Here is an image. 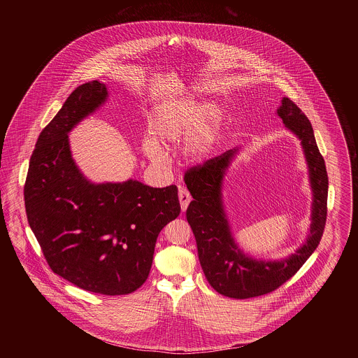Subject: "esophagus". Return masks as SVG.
<instances>
[{
	"mask_svg": "<svg viewBox=\"0 0 358 358\" xmlns=\"http://www.w3.org/2000/svg\"><path fill=\"white\" fill-rule=\"evenodd\" d=\"M178 199H180V205H181V210L185 211L187 206H189V203H190V201H192V195L190 193L184 189V187H180V190H178Z\"/></svg>",
	"mask_w": 358,
	"mask_h": 358,
	"instance_id": "1",
	"label": "esophagus"
}]
</instances>
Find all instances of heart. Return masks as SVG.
<instances>
[{
	"instance_id": "obj_1",
	"label": "heart",
	"mask_w": 358,
	"mask_h": 358,
	"mask_svg": "<svg viewBox=\"0 0 358 358\" xmlns=\"http://www.w3.org/2000/svg\"><path fill=\"white\" fill-rule=\"evenodd\" d=\"M220 108L195 98L166 101L155 108L150 120L151 138L143 143L144 155L155 163L166 160L162 144L185 141V156L201 162L213 151L222 123Z\"/></svg>"
}]
</instances>
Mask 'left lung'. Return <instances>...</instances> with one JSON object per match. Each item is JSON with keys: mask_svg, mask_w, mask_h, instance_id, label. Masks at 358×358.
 <instances>
[{"mask_svg": "<svg viewBox=\"0 0 358 358\" xmlns=\"http://www.w3.org/2000/svg\"><path fill=\"white\" fill-rule=\"evenodd\" d=\"M277 114L285 127L301 141L313 190L310 232L303 244L289 257L256 260L240 250L232 236L222 187L238 150L224 152L185 173V184L193 196L186 210V219L194 234L201 266L213 289L228 298L247 299L274 292L301 269L323 236L328 176L324 159L316 145L313 126L302 110L287 97L282 98Z\"/></svg>", "mask_w": 358, "mask_h": 358, "instance_id": "1", "label": "left lung"}]
</instances>
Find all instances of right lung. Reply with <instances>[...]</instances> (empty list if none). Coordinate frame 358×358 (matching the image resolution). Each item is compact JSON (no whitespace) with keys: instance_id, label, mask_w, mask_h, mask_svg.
Listing matches in <instances>:
<instances>
[{"instance_id":"1","label":"right lung","mask_w":358,"mask_h":358,"mask_svg":"<svg viewBox=\"0 0 358 358\" xmlns=\"http://www.w3.org/2000/svg\"><path fill=\"white\" fill-rule=\"evenodd\" d=\"M97 80L76 87L41 132L24 184L29 224L50 268L87 292L124 295L145 282L160 231L180 215L176 185L94 184L68 134L108 99Z\"/></svg>"}]
</instances>
